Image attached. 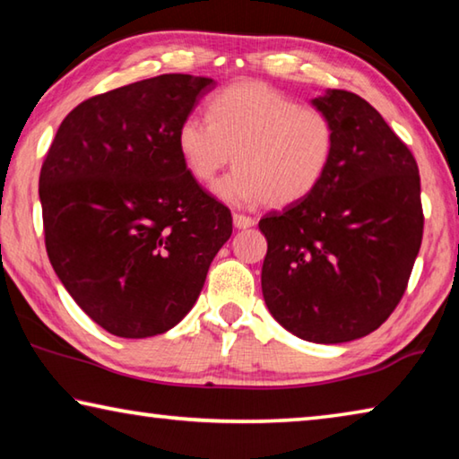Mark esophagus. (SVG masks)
I'll use <instances>...</instances> for the list:
<instances>
[{
	"label": "esophagus",
	"mask_w": 459,
	"mask_h": 459,
	"mask_svg": "<svg viewBox=\"0 0 459 459\" xmlns=\"http://www.w3.org/2000/svg\"><path fill=\"white\" fill-rule=\"evenodd\" d=\"M232 222H235L237 229H248V227H253V224H255V219H253V216L237 212L235 216H232Z\"/></svg>",
	"instance_id": "1"
}]
</instances>
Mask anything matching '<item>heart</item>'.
<instances>
[{"label": "heart", "instance_id": "b5f03b06", "mask_svg": "<svg viewBox=\"0 0 459 459\" xmlns=\"http://www.w3.org/2000/svg\"><path fill=\"white\" fill-rule=\"evenodd\" d=\"M206 117L188 115L176 143L188 174L216 184V196L235 206L265 200L281 208L307 198L328 172L336 129L322 108L299 105L261 82H238L211 97Z\"/></svg>", "mask_w": 459, "mask_h": 459}]
</instances>
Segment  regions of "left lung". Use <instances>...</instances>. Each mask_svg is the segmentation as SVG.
<instances>
[{
	"label": "left lung",
	"mask_w": 459,
	"mask_h": 459,
	"mask_svg": "<svg viewBox=\"0 0 459 459\" xmlns=\"http://www.w3.org/2000/svg\"><path fill=\"white\" fill-rule=\"evenodd\" d=\"M314 105L336 147L307 198L259 221L261 287L271 316L298 338L340 344L375 332L405 295L423 238L417 161L380 113L351 91Z\"/></svg>",
	"instance_id": "left-lung-1"
}]
</instances>
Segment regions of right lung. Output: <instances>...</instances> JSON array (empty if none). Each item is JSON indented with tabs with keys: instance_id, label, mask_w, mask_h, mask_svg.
<instances>
[{
	"instance_id": "right-lung-1",
	"label": "right lung",
	"mask_w": 459,
	"mask_h": 459,
	"mask_svg": "<svg viewBox=\"0 0 459 459\" xmlns=\"http://www.w3.org/2000/svg\"><path fill=\"white\" fill-rule=\"evenodd\" d=\"M212 87L206 76L161 74L91 97L44 158L46 253L82 312L113 336L174 328L232 235L230 211L188 174L176 143Z\"/></svg>"
}]
</instances>
